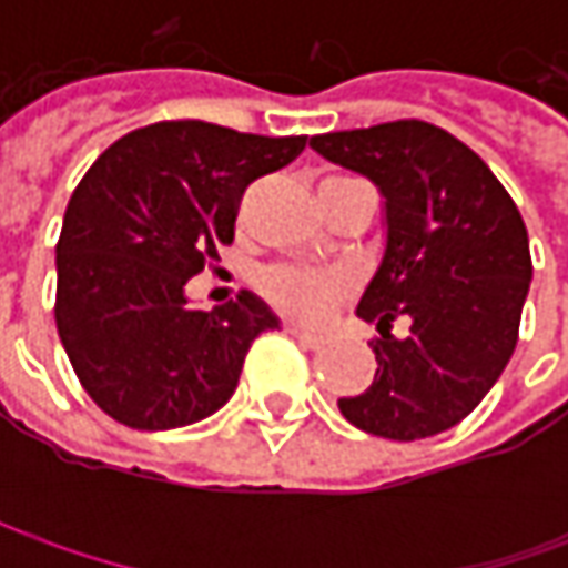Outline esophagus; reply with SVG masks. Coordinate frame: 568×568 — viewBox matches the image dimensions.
<instances>
[{
  "label": "esophagus",
  "instance_id": "esophagus-1",
  "mask_svg": "<svg viewBox=\"0 0 568 568\" xmlns=\"http://www.w3.org/2000/svg\"><path fill=\"white\" fill-rule=\"evenodd\" d=\"M287 335L300 341V344H306V347H318V344H322V335H318V332L300 328V325H287Z\"/></svg>",
  "mask_w": 568,
  "mask_h": 568
}]
</instances>
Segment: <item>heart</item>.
<instances>
[{
  "label": "heart",
  "instance_id": "obj_1",
  "mask_svg": "<svg viewBox=\"0 0 568 568\" xmlns=\"http://www.w3.org/2000/svg\"><path fill=\"white\" fill-rule=\"evenodd\" d=\"M258 287L281 313L316 322L351 291V274L338 272V268L272 265L262 272Z\"/></svg>",
  "mask_w": 568,
  "mask_h": 568
}]
</instances>
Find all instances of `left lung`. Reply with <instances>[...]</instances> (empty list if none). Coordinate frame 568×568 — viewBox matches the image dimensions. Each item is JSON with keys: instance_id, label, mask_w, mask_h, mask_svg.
<instances>
[{"instance_id": "8db88e82", "label": "left lung", "mask_w": 568, "mask_h": 568, "mask_svg": "<svg viewBox=\"0 0 568 568\" xmlns=\"http://www.w3.org/2000/svg\"><path fill=\"white\" fill-rule=\"evenodd\" d=\"M332 164L385 199V255L357 316L379 328L373 385L341 414L385 439H426L462 424L518 344L531 287L528 230L513 195L468 144L424 120L313 135ZM404 315V339L390 322Z\"/></svg>"}]
</instances>
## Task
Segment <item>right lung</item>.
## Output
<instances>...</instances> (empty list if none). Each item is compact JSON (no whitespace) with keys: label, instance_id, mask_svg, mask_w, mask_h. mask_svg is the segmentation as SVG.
<instances>
[{"label":"right lung","instance_id":"1","mask_svg":"<svg viewBox=\"0 0 568 568\" xmlns=\"http://www.w3.org/2000/svg\"><path fill=\"white\" fill-rule=\"evenodd\" d=\"M306 135L166 120L113 142L69 199L55 243V328L78 382L132 429H176L224 407L246 351L277 318L250 291L211 313L186 281L233 243L250 183Z\"/></svg>","mask_w":568,"mask_h":568}]
</instances>
